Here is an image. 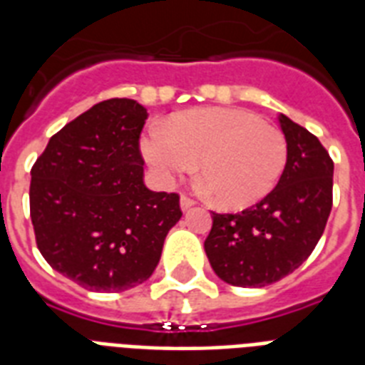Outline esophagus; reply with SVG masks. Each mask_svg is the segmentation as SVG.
I'll list each match as a JSON object with an SVG mask.
<instances>
[{
    "label": "esophagus",
    "mask_w": 365,
    "mask_h": 365,
    "mask_svg": "<svg viewBox=\"0 0 365 365\" xmlns=\"http://www.w3.org/2000/svg\"><path fill=\"white\" fill-rule=\"evenodd\" d=\"M195 205H197V202H195L191 197H187V195H182V199H180V206H182L183 212L189 210V208H191V206H195Z\"/></svg>",
    "instance_id": "1"
}]
</instances>
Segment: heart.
I'll return each mask as SVG.
<instances>
[{"label":"heart","mask_w":365,"mask_h":365,"mask_svg":"<svg viewBox=\"0 0 365 365\" xmlns=\"http://www.w3.org/2000/svg\"><path fill=\"white\" fill-rule=\"evenodd\" d=\"M142 155L157 180L172 183L199 163L217 205L246 208L271 193L288 163L280 128L239 108H202L153 125L142 138Z\"/></svg>","instance_id":"heart-1"}]
</instances>
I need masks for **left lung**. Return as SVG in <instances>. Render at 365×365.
Here are the masks:
<instances>
[{
    "mask_svg": "<svg viewBox=\"0 0 365 365\" xmlns=\"http://www.w3.org/2000/svg\"><path fill=\"white\" fill-rule=\"evenodd\" d=\"M288 163L277 187L239 214L212 212L205 250L223 282L261 288L294 272L312 254L334 202V160L314 134L278 117Z\"/></svg>",
    "mask_w": 365,
    "mask_h": 365,
    "instance_id": "1",
    "label": "left lung"
}]
</instances>
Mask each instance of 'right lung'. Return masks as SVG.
Returning <instances> with one entry per match:
<instances>
[{
	"mask_svg": "<svg viewBox=\"0 0 365 365\" xmlns=\"http://www.w3.org/2000/svg\"><path fill=\"white\" fill-rule=\"evenodd\" d=\"M145 119L136 100H104L56 132L31 166L37 248L54 271L93 292L145 282L182 217L178 193L143 183Z\"/></svg>",
	"mask_w": 365,
	"mask_h": 365,
	"instance_id": "obj_1",
	"label": "right lung"
}]
</instances>
